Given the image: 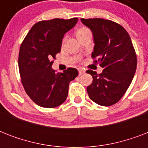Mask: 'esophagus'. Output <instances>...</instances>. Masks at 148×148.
I'll return each instance as SVG.
<instances>
[{"label": "esophagus", "mask_w": 148, "mask_h": 148, "mask_svg": "<svg viewBox=\"0 0 148 148\" xmlns=\"http://www.w3.org/2000/svg\"><path fill=\"white\" fill-rule=\"evenodd\" d=\"M78 72H79V74L80 75H81V74H83L84 72H85V71L84 69H82V68H80V69H78Z\"/></svg>", "instance_id": "1"}]
</instances>
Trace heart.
Returning a JSON list of instances; mask_svg holds the SVG:
<instances>
[{"label":"heart","instance_id":"b5f03b06","mask_svg":"<svg viewBox=\"0 0 148 148\" xmlns=\"http://www.w3.org/2000/svg\"><path fill=\"white\" fill-rule=\"evenodd\" d=\"M88 32H90V30L88 28V27H81L80 28H78L77 30L76 31V34H77V37L78 38L80 36H82L84 34H85L88 33ZM65 40H66V37L63 38V42H64Z\"/></svg>","mask_w":148,"mask_h":148}]
</instances>
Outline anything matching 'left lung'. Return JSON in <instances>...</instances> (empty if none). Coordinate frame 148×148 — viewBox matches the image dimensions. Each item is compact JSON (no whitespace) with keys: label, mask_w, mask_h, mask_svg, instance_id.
Wrapping results in <instances>:
<instances>
[{"label":"left lung","mask_w":148,"mask_h":148,"mask_svg":"<svg viewBox=\"0 0 148 148\" xmlns=\"http://www.w3.org/2000/svg\"><path fill=\"white\" fill-rule=\"evenodd\" d=\"M91 30L95 45L91 57L103 72L88 70L93 82L87 88L90 98L101 106H110L121 100L129 88L137 68V55L125 29L110 20L81 18Z\"/></svg>","instance_id":"obj_1"}]
</instances>
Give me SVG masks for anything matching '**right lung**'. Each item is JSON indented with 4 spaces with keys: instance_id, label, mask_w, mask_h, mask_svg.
I'll list each match as a JSON object with an SVG mask.
<instances>
[{
    "instance_id": "add662e5",
    "label": "right lung",
    "mask_w": 148,
    "mask_h": 148,
    "mask_svg": "<svg viewBox=\"0 0 148 148\" xmlns=\"http://www.w3.org/2000/svg\"><path fill=\"white\" fill-rule=\"evenodd\" d=\"M77 18H54L36 23L20 47L18 67L21 83L30 98L43 108L60 105L67 99L69 83L77 70L68 67L63 73L52 69L55 56L60 51L66 32L77 24Z\"/></svg>"
}]
</instances>
